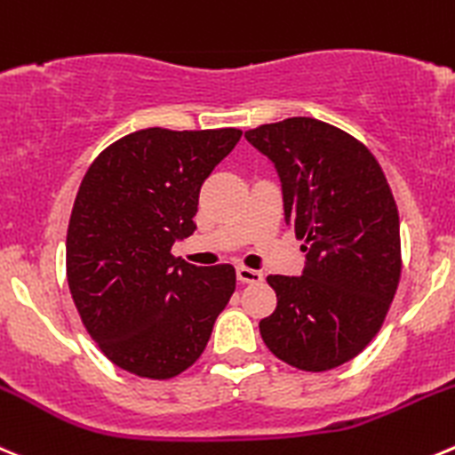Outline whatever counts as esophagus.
<instances>
[{
  "mask_svg": "<svg viewBox=\"0 0 455 455\" xmlns=\"http://www.w3.org/2000/svg\"><path fill=\"white\" fill-rule=\"evenodd\" d=\"M237 280H240L242 284H259V282L264 280V275L259 271H255V268L237 267Z\"/></svg>",
  "mask_w": 455,
  "mask_h": 455,
  "instance_id": "obj_1",
  "label": "esophagus"
}]
</instances>
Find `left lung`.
<instances>
[{"label": "left lung", "instance_id": "1", "mask_svg": "<svg viewBox=\"0 0 455 455\" xmlns=\"http://www.w3.org/2000/svg\"><path fill=\"white\" fill-rule=\"evenodd\" d=\"M273 162L286 227L304 240L302 275H268L264 345L302 371L349 363L376 338L400 282V220L376 157L345 131L289 117L246 131Z\"/></svg>", "mask_w": 455, "mask_h": 455}]
</instances>
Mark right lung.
<instances>
[{"instance_id":"obj_1","label":"right lung","mask_w":455,"mask_h":455,"mask_svg":"<svg viewBox=\"0 0 455 455\" xmlns=\"http://www.w3.org/2000/svg\"><path fill=\"white\" fill-rule=\"evenodd\" d=\"M240 138L237 129H144L84 175L66 275L86 331L124 371L166 380L191 367L235 291L231 264L196 267L171 246L193 235L202 184Z\"/></svg>"}]
</instances>
